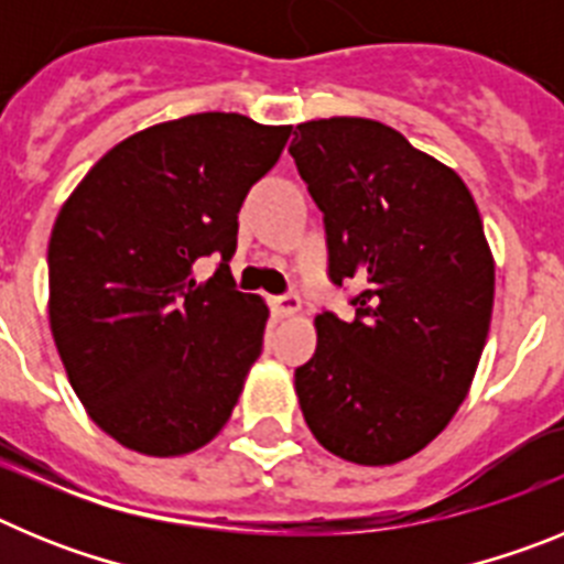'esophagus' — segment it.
I'll return each instance as SVG.
<instances>
[{
	"mask_svg": "<svg viewBox=\"0 0 564 564\" xmlns=\"http://www.w3.org/2000/svg\"><path fill=\"white\" fill-rule=\"evenodd\" d=\"M271 311L276 313V316H293V313L302 311V299H299L296 291L282 293V296H273L271 299Z\"/></svg>",
	"mask_w": 564,
	"mask_h": 564,
	"instance_id": "esophagus-1",
	"label": "esophagus"
}]
</instances>
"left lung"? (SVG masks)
Here are the masks:
<instances>
[{"mask_svg":"<svg viewBox=\"0 0 564 564\" xmlns=\"http://www.w3.org/2000/svg\"><path fill=\"white\" fill-rule=\"evenodd\" d=\"M291 154L325 217L327 276L361 285L350 322L316 316L299 406L333 455L406 460L446 430L486 344L495 262L480 214L452 169L387 123H299Z\"/></svg>","mask_w":564,"mask_h":564,"instance_id":"8db88e82","label":"left lung"}]
</instances>
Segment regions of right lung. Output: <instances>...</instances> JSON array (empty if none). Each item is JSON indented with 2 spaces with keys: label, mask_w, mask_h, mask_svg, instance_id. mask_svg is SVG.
Returning a JSON list of instances; mask_svg holds the SVG:
<instances>
[{
  "label": "right lung",
  "mask_w": 564,
  "mask_h": 564,
  "mask_svg": "<svg viewBox=\"0 0 564 564\" xmlns=\"http://www.w3.org/2000/svg\"><path fill=\"white\" fill-rule=\"evenodd\" d=\"M291 138L237 112L158 123L109 149L50 234V327L89 417L127 449H200L262 352L268 305L237 291V214ZM218 259L197 286L194 261Z\"/></svg>",
  "instance_id": "add662e5"
}]
</instances>
